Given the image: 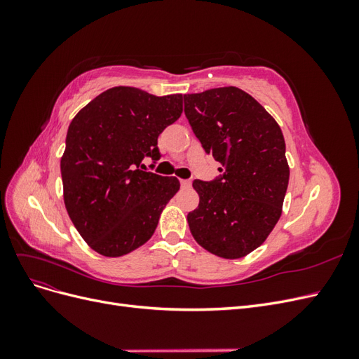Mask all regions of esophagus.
I'll list each match as a JSON object with an SVG mask.
<instances>
[{
    "instance_id": "34e87169",
    "label": "esophagus",
    "mask_w": 359,
    "mask_h": 359,
    "mask_svg": "<svg viewBox=\"0 0 359 359\" xmlns=\"http://www.w3.org/2000/svg\"><path fill=\"white\" fill-rule=\"evenodd\" d=\"M180 182H181V187L182 189H189L191 186V181L190 180H181Z\"/></svg>"
}]
</instances>
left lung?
<instances>
[{
  "instance_id": "8db88e82",
  "label": "left lung",
  "mask_w": 359,
  "mask_h": 359,
  "mask_svg": "<svg viewBox=\"0 0 359 359\" xmlns=\"http://www.w3.org/2000/svg\"><path fill=\"white\" fill-rule=\"evenodd\" d=\"M186 116L223 175L193 181L198 208L189 212L196 243L223 259L252 253L277 224L289 184L286 144L265 107L236 86L184 95Z\"/></svg>"
}]
</instances>
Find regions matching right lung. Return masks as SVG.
Masks as SVG:
<instances>
[{
	"label": "right lung",
	"instance_id": "obj_1",
	"mask_svg": "<svg viewBox=\"0 0 359 359\" xmlns=\"http://www.w3.org/2000/svg\"><path fill=\"white\" fill-rule=\"evenodd\" d=\"M181 114L182 94L114 86L73 118L61 157L64 203L94 252L119 257L153 236L180 181L139 166L160 158L157 137Z\"/></svg>",
	"mask_w": 359,
	"mask_h": 359
}]
</instances>
